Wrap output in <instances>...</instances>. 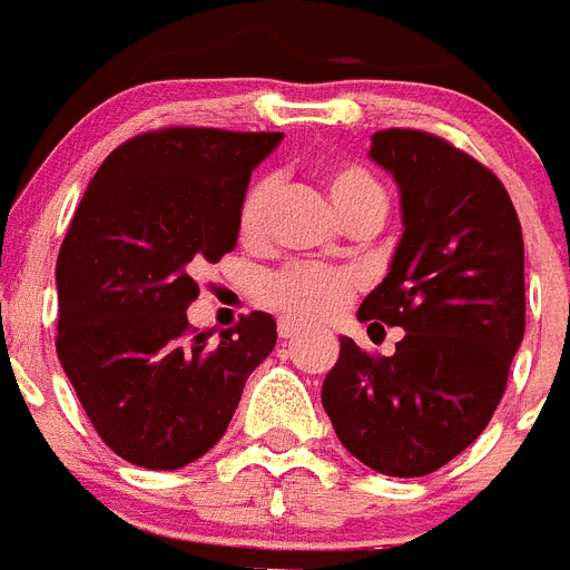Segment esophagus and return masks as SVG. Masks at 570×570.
Segmentation results:
<instances>
[{
  "mask_svg": "<svg viewBox=\"0 0 570 570\" xmlns=\"http://www.w3.org/2000/svg\"><path fill=\"white\" fill-rule=\"evenodd\" d=\"M276 332H279L282 340H296L299 334H305V325L294 323V320H288V317H282L279 323H276Z\"/></svg>",
  "mask_w": 570,
  "mask_h": 570,
  "instance_id": "obj_1",
  "label": "esophagus"
}]
</instances>
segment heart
<instances>
[{"instance_id": "b5f03b06", "label": "heart", "mask_w": 570, "mask_h": 570, "mask_svg": "<svg viewBox=\"0 0 570 570\" xmlns=\"http://www.w3.org/2000/svg\"><path fill=\"white\" fill-rule=\"evenodd\" d=\"M274 178H256L247 187L245 198L238 204V236L245 242H256L265 230V218L274 202ZM325 189L328 198L337 207L340 216L348 222L357 213L383 210L386 207V193L377 184L374 175L354 164H334L325 169ZM357 279L352 271L328 265H288L282 271L267 274L259 282V299L267 308L279 311L282 317L303 320V323H320V320L334 317L343 305L352 299Z\"/></svg>"}]
</instances>
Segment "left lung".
<instances>
[{
  "mask_svg": "<svg viewBox=\"0 0 570 570\" xmlns=\"http://www.w3.org/2000/svg\"><path fill=\"white\" fill-rule=\"evenodd\" d=\"M372 155L401 187L403 238L360 323L397 325L392 357L340 340L323 406L343 446L383 475L435 473L490 424L524 337V242L493 169L421 129H381Z\"/></svg>",
  "mask_w": 570,
  "mask_h": 570,
  "instance_id": "1",
  "label": "left lung"
}]
</instances>
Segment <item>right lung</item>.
<instances>
[{
	"label": "right lung",
	"instance_id": "obj_1",
	"mask_svg": "<svg viewBox=\"0 0 570 570\" xmlns=\"http://www.w3.org/2000/svg\"><path fill=\"white\" fill-rule=\"evenodd\" d=\"M279 138L164 126L109 153L82 193L57 256V357L97 435L129 464L202 459L274 352L262 311L213 340L187 308L202 267L236 247L250 169Z\"/></svg>",
	"mask_w": 570,
	"mask_h": 570
}]
</instances>
